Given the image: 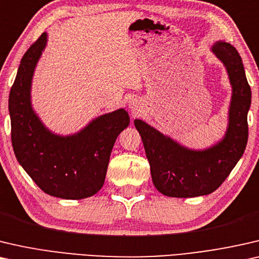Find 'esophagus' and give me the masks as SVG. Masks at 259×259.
I'll return each instance as SVG.
<instances>
[{
	"instance_id": "esophagus-1",
	"label": "esophagus",
	"mask_w": 259,
	"mask_h": 259,
	"mask_svg": "<svg viewBox=\"0 0 259 259\" xmlns=\"http://www.w3.org/2000/svg\"><path fill=\"white\" fill-rule=\"evenodd\" d=\"M129 107H130V109L131 110H133V112L134 114H138V105H137V103L135 101H130L129 102Z\"/></svg>"
}]
</instances>
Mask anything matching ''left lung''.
Masks as SVG:
<instances>
[{
    "instance_id": "8db88e82",
    "label": "left lung",
    "mask_w": 259,
    "mask_h": 259,
    "mask_svg": "<svg viewBox=\"0 0 259 259\" xmlns=\"http://www.w3.org/2000/svg\"><path fill=\"white\" fill-rule=\"evenodd\" d=\"M210 52L223 63L231 85L228 126L220 141L204 149L188 148L142 119L134 121L150 164L152 183L167 197H198L217 190L245 150L251 89L242 58L225 41L214 42Z\"/></svg>"
}]
</instances>
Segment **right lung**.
Returning a JSON list of instances; mask_svg holds the SVG:
<instances>
[{"label": "right lung", "instance_id": "obj_1", "mask_svg": "<svg viewBox=\"0 0 259 259\" xmlns=\"http://www.w3.org/2000/svg\"><path fill=\"white\" fill-rule=\"evenodd\" d=\"M47 42L48 34L43 32L27 50L10 89L14 152L46 194L62 199L88 198L103 187L112 147L130 118L119 108L97 116L74 134L60 135L47 128L31 102L32 77Z\"/></svg>", "mask_w": 259, "mask_h": 259}]
</instances>
